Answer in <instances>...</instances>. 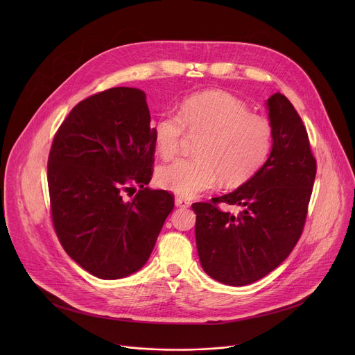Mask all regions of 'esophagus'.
<instances>
[{"label": "esophagus", "mask_w": 355, "mask_h": 355, "mask_svg": "<svg viewBox=\"0 0 355 355\" xmlns=\"http://www.w3.org/2000/svg\"><path fill=\"white\" fill-rule=\"evenodd\" d=\"M175 205L180 207V208H189L191 207V202L185 198H181V196H177L175 198Z\"/></svg>", "instance_id": "1"}]
</instances>
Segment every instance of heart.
<instances>
[{"label":"heart","instance_id":"b5f03b06","mask_svg":"<svg viewBox=\"0 0 355 355\" xmlns=\"http://www.w3.org/2000/svg\"><path fill=\"white\" fill-rule=\"evenodd\" d=\"M187 132L200 136L196 157L164 164L156 175L160 187L182 196L208 191L219 180L230 188L247 182L267 162L274 140L271 122L225 91L193 94L182 101L180 115L163 112L151 123L164 159L178 153Z\"/></svg>","mask_w":355,"mask_h":355}]
</instances>
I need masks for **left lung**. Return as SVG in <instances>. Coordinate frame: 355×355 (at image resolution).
Returning a JSON list of instances; mask_svg holds the SVG:
<instances>
[{"mask_svg": "<svg viewBox=\"0 0 355 355\" xmlns=\"http://www.w3.org/2000/svg\"><path fill=\"white\" fill-rule=\"evenodd\" d=\"M267 105L274 144L260 171L230 193L192 204L202 268L226 285L243 286L275 270L306 222L318 170L308 130L285 95H271Z\"/></svg>", "mask_w": 355, "mask_h": 355, "instance_id": "1", "label": "left lung"}]
</instances>
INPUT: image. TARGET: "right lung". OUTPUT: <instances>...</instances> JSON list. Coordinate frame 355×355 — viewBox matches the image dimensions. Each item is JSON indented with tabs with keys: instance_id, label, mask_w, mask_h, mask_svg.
<instances>
[{
	"instance_id": "add662e5",
	"label": "right lung",
	"mask_w": 355,
	"mask_h": 355,
	"mask_svg": "<svg viewBox=\"0 0 355 355\" xmlns=\"http://www.w3.org/2000/svg\"><path fill=\"white\" fill-rule=\"evenodd\" d=\"M155 139L146 94L115 87L70 111L47 160L50 214L67 254L101 279H118L148 260L174 195L144 188L153 175ZM141 189L130 200L124 193Z\"/></svg>"
}]
</instances>
